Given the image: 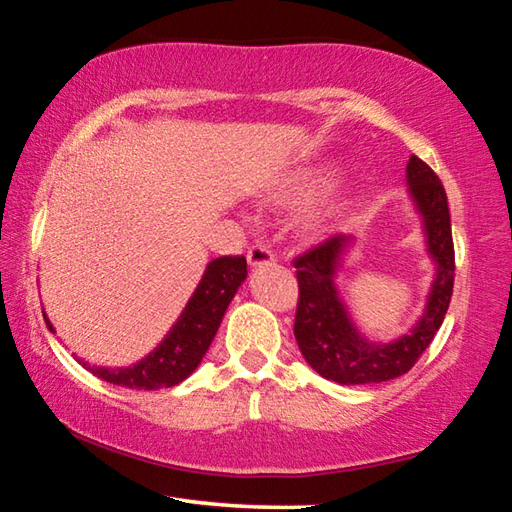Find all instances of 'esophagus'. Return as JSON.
Masks as SVG:
<instances>
[{"label": "esophagus", "mask_w": 512, "mask_h": 512, "mask_svg": "<svg viewBox=\"0 0 512 512\" xmlns=\"http://www.w3.org/2000/svg\"><path fill=\"white\" fill-rule=\"evenodd\" d=\"M246 257H248V264L253 266V268L268 266V264L275 262V255L266 246H253V248L248 250Z\"/></svg>", "instance_id": "obj_1"}]
</instances>
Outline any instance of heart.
Masks as SVG:
<instances>
[{"label": "heart", "mask_w": 512, "mask_h": 512, "mask_svg": "<svg viewBox=\"0 0 512 512\" xmlns=\"http://www.w3.org/2000/svg\"><path fill=\"white\" fill-rule=\"evenodd\" d=\"M329 171L325 167H307L293 173L291 178L284 180V183L277 185L275 189L268 192V198L275 203H298L305 201V198L316 196L320 189L327 185ZM336 212H339V203L334 198H325L323 203L311 207L305 216V230L307 232H320L325 230L329 221L334 219Z\"/></svg>", "instance_id": "1"}]
</instances>
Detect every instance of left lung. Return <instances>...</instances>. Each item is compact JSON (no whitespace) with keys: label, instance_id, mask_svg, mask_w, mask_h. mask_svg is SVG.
<instances>
[{"label":"left lung","instance_id":"left-lung-1","mask_svg":"<svg viewBox=\"0 0 512 512\" xmlns=\"http://www.w3.org/2000/svg\"><path fill=\"white\" fill-rule=\"evenodd\" d=\"M406 185L422 219L427 253L436 266L427 305L409 334L379 343L366 339L352 323L336 287L352 237H329L293 262L300 287L293 334L309 366L336 384H379L404 375L429 348L445 320L454 289V241L445 187L429 164L415 155L406 164Z\"/></svg>","mask_w":512,"mask_h":512}]
</instances>
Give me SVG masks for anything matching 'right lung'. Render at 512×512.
Returning a JSON list of instances; mask_svg holds the SVG:
<instances>
[{
	"instance_id": "right-lung-1",
	"label": "right lung",
	"mask_w": 512,
	"mask_h": 512,
	"mask_svg": "<svg viewBox=\"0 0 512 512\" xmlns=\"http://www.w3.org/2000/svg\"><path fill=\"white\" fill-rule=\"evenodd\" d=\"M246 257H216L207 264L205 273L198 282L194 296L178 316L176 325L160 341L158 348L146 354L142 361L126 368H103L90 366L79 359L94 377L108 384L137 388V391H158L171 388L185 381L203 361L210 348L216 329H219L225 309L235 298L241 282L246 280ZM45 323L56 332L45 314Z\"/></svg>"
}]
</instances>
